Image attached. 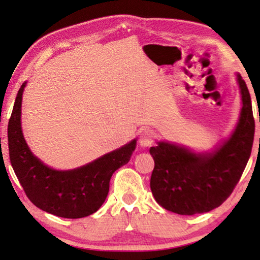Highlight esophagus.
<instances>
[{"instance_id": "esophagus-1", "label": "esophagus", "mask_w": 260, "mask_h": 260, "mask_svg": "<svg viewBox=\"0 0 260 260\" xmlns=\"http://www.w3.org/2000/svg\"><path fill=\"white\" fill-rule=\"evenodd\" d=\"M155 133L152 130H144L141 134L140 137V144L142 147H150L151 144H154L155 142Z\"/></svg>"}]
</instances>
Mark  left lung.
I'll return each instance as SVG.
<instances>
[{
	"label": "left lung",
	"instance_id": "8db88e82",
	"mask_svg": "<svg viewBox=\"0 0 260 260\" xmlns=\"http://www.w3.org/2000/svg\"><path fill=\"white\" fill-rule=\"evenodd\" d=\"M241 91L239 123L232 137L213 154H194L179 145L159 142L150 148L155 162L150 188L167 211L201 214L219 207L232 194L250 158L254 118L246 83L238 74Z\"/></svg>",
	"mask_w": 260,
	"mask_h": 260
}]
</instances>
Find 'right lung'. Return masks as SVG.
Wrapping results in <instances>:
<instances>
[{
  "label": "right lung",
  "mask_w": 260,
  "mask_h": 260,
  "mask_svg": "<svg viewBox=\"0 0 260 260\" xmlns=\"http://www.w3.org/2000/svg\"><path fill=\"white\" fill-rule=\"evenodd\" d=\"M26 83L17 92L8 123L9 158L27 198L42 211L67 219L93 214L104 204L110 179L126 165L136 140L78 169L60 172L31 154L21 130V103Z\"/></svg>",
  "instance_id": "add662e5"
}]
</instances>
